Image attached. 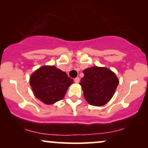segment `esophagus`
I'll return each mask as SVG.
<instances>
[{
	"mask_svg": "<svg viewBox=\"0 0 148 148\" xmlns=\"http://www.w3.org/2000/svg\"><path fill=\"white\" fill-rule=\"evenodd\" d=\"M79 81H80V79H79V77H76L75 79H74V82L76 83V84H78V83L79 82Z\"/></svg>",
	"mask_w": 148,
	"mask_h": 148,
	"instance_id": "obj_1",
	"label": "esophagus"
}]
</instances>
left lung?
Listing matches in <instances>:
<instances>
[{"label":"left lung","mask_w":148,"mask_h":148,"mask_svg":"<svg viewBox=\"0 0 148 148\" xmlns=\"http://www.w3.org/2000/svg\"><path fill=\"white\" fill-rule=\"evenodd\" d=\"M81 79L85 99L92 106H101L109 101L114 95L119 81L110 69L92 67L84 71Z\"/></svg>","instance_id":"left-lung-1"}]
</instances>
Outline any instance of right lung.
I'll use <instances>...</instances> for the list:
<instances>
[{
  "label": "right lung",
  "instance_id": "right-lung-1",
  "mask_svg": "<svg viewBox=\"0 0 148 148\" xmlns=\"http://www.w3.org/2000/svg\"><path fill=\"white\" fill-rule=\"evenodd\" d=\"M73 81L54 66H43L32 74L30 84L36 98L46 104H52L63 99Z\"/></svg>",
  "mask_w": 148,
  "mask_h": 148
}]
</instances>
